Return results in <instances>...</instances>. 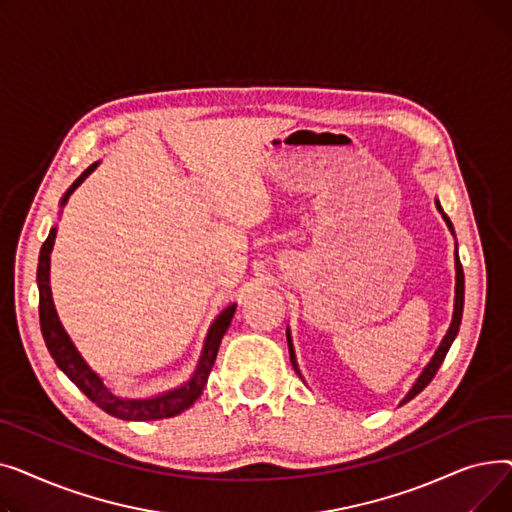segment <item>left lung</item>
Listing matches in <instances>:
<instances>
[{"mask_svg": "<svg viewBox=\"0 0 512 512\" xmlns=\"http://www.w3.org/2000/svg\"><path fill=\"white\" fill-rule=\"evenodd\" d=\"M436 205H438L440 213L444 215V220H446L448 228L454 232V228H452V224H450V220H448V215L442 211L440 203H436ZM454 267H456V288H454V313H452V324H450V328H448V332H446V336H444L442 344L438 346L436 355L432 357V361L427 363V367L423 369V373L419 375V380L413 384V388L409 390V394H407L405 398H402V405H405V402H409L411 398H415V396H417V394H419V392H421L429 382L434 380V375H436V371L440 369V365H442V361H444V357H446V353H448L450 344L454 342L456 334H459L461 319H463V305H465V274H463V265H461L459 253H454ZM286 338H288V353H290L292 367H294V371H297V373L301 375L299 365H297V357H294V348H292V340H290V332H288V330H286Z\"/></svg>", "mask_w": 512, "mask_h": 512, "instance_id": "1", "label": "left lung"}]
</instances>
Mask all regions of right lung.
<instances>
[{
    "label": "right lung",
    "instance_id": "obj_1",
    "mask_svg": "<svg viewBox=\"0 0 512 512\" xmlns=\"http://www.w3.org/2000/svg\"><path fill=\"white\" fill-rule=\"evenodd\" d=\"M99 166V161L91 164L83 174H80L74 184L68 188L64 199L60 205H66L68 197L76 191L78 184L83 182L95 168ZM56 228L49 230L47 240L43 242L41 253H39V265H37V286H39V321H41V334L45 340L47 351L51 359L56 361V365L68 375V378L74 382V386L83 392L91 402L105 411L107 415L124 419V421H153V419H166L174 417L182 411H186L193 402L201 396L209 371L215 363V357H218V348L220 342L230 326V321L234 317L236 305L226 307L218 317L213 319V324L209 326L205 344H203V353L199 359V365L193 373V378L186 384H182L176 390H170L166 394H159L153 398H141V400H130L114 394L110 388L103 384L99 375L85 363V359L80 357L76 351V346L72 344L70 336L60 324V317L56 313V307H53L51 299V286H49V255L53 249V242H56Z\"/></svg>",
    "mask_w": 512,
    "mask_h": 512
}]
</instances>
